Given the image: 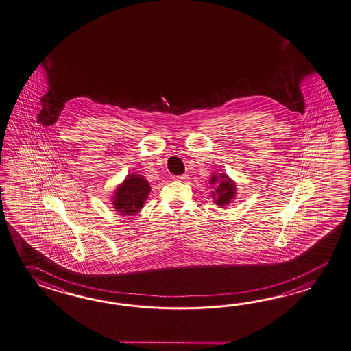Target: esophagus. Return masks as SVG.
I'll use <instances>...</instances> for the list:
<instances>
[{
	"mask_svg": "<svg viewBox=\"0 0 351 351\" xmlns=\"http://www.w3.org/2000/svg\"><path fill=\"white\" fill-rule=\"evenodd\" d=\"M186 179H189L187 175H181V176H176V178H175V180H178V181H185Z\"/></svg>",
	"mask_w": 351,
	"mask_h": 351,
	"instance_id": "34e87169",
	"label": "esophagus"
}]
</instances>
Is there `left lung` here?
<instances>
[{
    "mask_svg": "<svg viewBox=\"0 0 351 351\" xmlns=\"http://www.w3.org/2000/svg\"><path fill=\"white\" fill-rule=\"evenodd\" d=\"M208 184L211 185V197L215 204L220 208L229 205L230 202L235 200L237 197V182L229 178L226 173H213V176L208 180Z\"/></svg>",
    "mask_w": 351,
    "mask_h": 351,
    "instance_id": "left-lung-1",
    "label": "left lung"
}]
</instances>
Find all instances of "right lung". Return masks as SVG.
Segmentation results:
<instances>
[{
    "label": "right lung",
    "instance_id": "right-lung-1",
    "mask_svg": "<svg viewBox=\"0 0 351 351\" xmlns=\"http://www.w3.org/2000/svg\"><path fill=\"white\" fill-rule=\"evenodd\" d=\"M151 191L149 181L138 173H129L126 179L114 189L111 204L114 211L122 216L140 213Z\"/></svg>",
    "mask_w": 351,
    "mask_h": 351
}]
</instances>
